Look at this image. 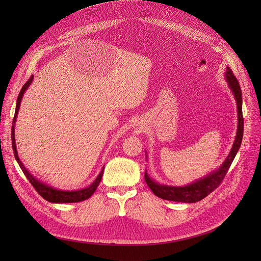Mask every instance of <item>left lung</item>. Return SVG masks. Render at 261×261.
Wrapping results in <instances>:
<instances>
[{"instance_id": "8db88e82", "label": "left lung", "mask_w": 261, "mask_h": 261, "mask_svg": "<svg viewBox=\"0 0 261 261\" xmlns=\"http://www.w3.org/2000/svg\"><path fill=\"white\" fill-rule=\"evenodd\" d=\"M225 80L227 82V86L234 95L235 101L237 103V132L234 144L231 146L230 151L224 162L221 164V166L215 169L214 171L210 172L203 177L191 182L184 186H171L167 184H160L155 180H153L145 170V181L149 188L152 190V193L164 200H169L174 202H182V203H195L206 196H208L212 191H214L219 184L223 180V177L228 171L229 166L231 165L232 161H234L238 150L241 146L242 136H243V116H242V93L239 86V82L236 77L232 74L231 70L226 66L225 73H224ZM146 160L148 159L147 151L145 152Z\"/></svg>"}]
</instances>
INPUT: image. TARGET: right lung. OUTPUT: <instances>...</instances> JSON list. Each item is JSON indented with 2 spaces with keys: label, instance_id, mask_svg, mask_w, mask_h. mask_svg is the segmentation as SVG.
<instances>
[{
  "label": "right lung",
  "instance_id": "right-lung-1",
  "mask_svg": "<svg viewBox=\"0 0 261 261\" xmlns=\"http://www.w3.org/2000/svg\"><path fill=\"white\" fill-rule=\"evenodd\" d=\"M34 80V76L32 75V77L29 79V81L23 86V88L21 89L18 99H17V106H16V111H15V116H13V123L11 127V142H12V150L15 152V158L19 164L20 168L22 169L23 173L25 174V176L29 179V181L31 182V184L35 187V189L38 191V194L42 197L43 199H45L48 202L51 203H75V202H81L85 201L87 199H89L94 193L96 188L99 185L101 177H102V173H103V169L105 166L102 167L101 171L99 172V174L96 176V179L87 187L81 188V189H76V190H63V189H58L55 188L53 186H49L48 184L41 182L40 180H38L37 177H35L29 170L26 169V167L23 165V163L20 161L19 154H18V150H17V145H16V140H15V127H16V122H17V117H18V113H19V109L21 106V101L23 98V95L26 92V90L30 88V86L32 85V82Z\"/></svg>",
  "mask_w": 261,
  "mask_h": 261
}]
</instances>
